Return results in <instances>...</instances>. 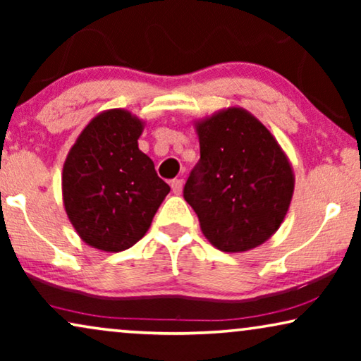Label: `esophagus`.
I'll use <instances>...</instances> for the list:
<instances>
[{"label":"esophagus","instance_id":"1","mask_svg":"<svg viewBox=\"0 0 361 361\" xmlns=\"http://www.w3.org/2000/svg\"><path fill=\"white\" fill-rule=\"evenodd\" d=\"M182 185H184V180H182V179H174V180L171 182V189L177 195H179L180 192H182Z\"/></svg>","mask_w":361,"mask_h":361}]
</instances>
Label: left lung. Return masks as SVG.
<instances>
[{
    "mask_svg": "<svg viewBox=\"0 0 361 361\" xmlns=\"http://www.w3.org/2000/svg\"><path fill=\"white\" fill-rule=\"evenodd\" d=\"M200 161L184 199L200 230L226 253L253 250L286 219L294 194L289 157L268 128L241 106H228L194 123Z\"/></svg>",
    "mask_w": 361,
    "mask_h": 361,
    "instance_id": "8db88e82",
    "label": "left lung"
}]
</instances>
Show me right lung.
<instances>
[{
    "label": "right lung",
    "instance_id": "1",
    "mask_svg": "<svg viewBox=\"0 0 361 361\" xmlns=\"http://www.w3.org/2000/svg\"><path fill=\"white\" fill-rule=\"evenodd\" d=\"M145 121L123 108L93 116L73 142L62 169L63 209L92 248L118 253L149 230L171 187L137 140Z\"/></svg>",
    "mask_w": 361,
    "mask_h": 361
}]
</instances>
